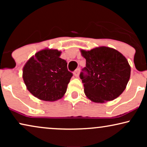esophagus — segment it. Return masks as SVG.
Masks as SVG:
<instances>
[{"instance_id": "esophagus-1", "label": "esophagus", "mask_w": 147, "mask_h": 147, "mask_svg": "<svg viewBox=\"0 0 147 147\" xmlns=\"http://www.w3.org/2000/svg\"><path fill=\"white\" fill-rule=\"evenodd\" d=\"M80 69H77L75 71H74V76H75L76 78H78V77H79V75H80Z\"/></svg>"}]
</instances>
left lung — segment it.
I'll return each instance as SVG.
<instances>
[{"label": "left lung", "mask_w": 147, "mask_h": 147, "mask_svg": "<svg viewBox=\"0 0 147 147\" xmlns=\"http://www.w3.org/2000/svg\"><path fill=\"white\" fill-rule=\"evenodd\" d=\"M86 60L84 76L80 74L84 93L96 103H104L118 98L130 77V66L121 53L113 48L101 46L89 51L80 49Z\"/></svg>", "instance_id": "obj_1"}]
</instances>
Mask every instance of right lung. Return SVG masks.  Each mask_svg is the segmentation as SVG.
I'll list each match as a JSON object with an SVG mask.
<instances>
[{
	"mask_svg": "<svg viewBox=\"0 0 147 147\" xmlns=\"http://www.w3.org/2000/svg\"><path fill=\"white\" fill-rule=\"evenodd\" d=\"M61 51L45 48L26 62L23 79L31 94L43 101L53 102L65 94L72 74L67 70L65 60L60 58Z\"/></svg>",
	"mask_w": 147,
	"mask_h": 147,
	"instance_id": "obj_1",
	"label": "right lung"
}]
</instances>
